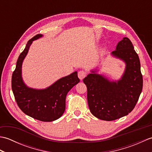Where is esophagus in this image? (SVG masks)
I'll return each instance as SVG.
<instances>
[{"mask_svg": "<svg viewBox=\"0 0 152 152\" xmlns=\"http://www.w3.org/2000/svg\"><path fill=\"white\" fill-rule=\"evenodd\" d=\"M78 76L80 80H83L86 76V72L83 70H80L78 72Z\"/></svg>", "mask_w": 152, "mask_h": 152, "instance_id": "obj_1", "label": "esophagus"}]
</instances>
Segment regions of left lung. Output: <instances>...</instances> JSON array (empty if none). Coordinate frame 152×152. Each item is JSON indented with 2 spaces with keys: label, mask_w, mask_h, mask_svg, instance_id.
Returning a JSON list of instances; mask_svg holds the SVG:
<instances>
[{
  "label": "left lung",
  "mask_w": 152,
  "mask_h": 152,
  "mask_svg": "<svg viewBox=\"0 0 152 152\" xmlns=\"http://www.w3.org/2000/svg\"><path fill=\"white\" fill-rule=\"evenodd\" d=\"M112 53L126 63L121 80L109 82L96 74H90L83 80L88 89L90 112L105 121L115 120L129 114L137 104L143 86L139 57L131 40L124 38Z\"/></svg>",
  "instance_id": "1"
}]
</instances>
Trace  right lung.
<instances>
[{"label": "right lung", "mask_w": 152, "mask_h": 152, "mask_svg": "<svg viewBox=\"0 0 152 152\" xmlns=\"http://www.w3.org/2000/svg\"><path fill=\"white\" fill-rule=\"evenodd\" d=\"M37 34L28 41L17 61L12 74V89L15 101L23 112L41 121H52L59 118L65 110L67 93L80 82L77 72L61 78L49 88L42 90L28 88L21 78V64L33 41L41 37Z\"/></svg>", "instance_id": "add662e5"}]
</instances>
